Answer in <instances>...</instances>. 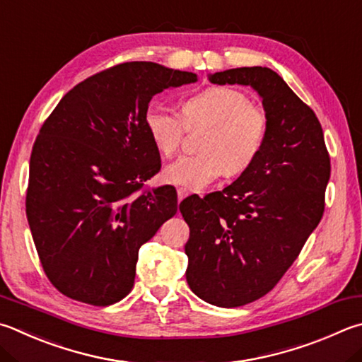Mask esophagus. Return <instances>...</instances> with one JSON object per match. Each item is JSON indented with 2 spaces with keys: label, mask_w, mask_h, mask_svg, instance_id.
I'll return each mask as SVG.
<instances>
[{
  "label": "esophagus",
  "mask_w": 362,
  "mask_h": 362,
  "mask_svg": "<svg viewBox=\"0 0 362 362\" xmlns=\"http://www.w3.org/2000/svg\"><path fill=\"white\" fill-rule=\"evenodd\" d=\"M177 196H179V202H180L182 199H185L188 196V189L187 188H179V189H177Z\"/></svg>",
  "instance_id": "obj_1"
}]
</instances>
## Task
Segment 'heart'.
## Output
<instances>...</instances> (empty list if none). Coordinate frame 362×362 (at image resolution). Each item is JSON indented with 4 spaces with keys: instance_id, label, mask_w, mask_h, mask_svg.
Segmentation results:
<instances>
[{
    "instance_id": "b5f03b06",
    "label": "heart",
    "mask_w": 362,
    "mask_h": 362,
    "mask_svg": "<svg viewBox=\"0 0 362 362\" xmlns=\"http://www.w3.org/2000/svg\"><path fill=\"white\" fill-rule=\"evenodd\" d=\"M187 124H209L202 152L182 155L163 169L164 180L187 189H201L225 173H244L258 158L267 136L264 110L231 87H210L189 96L182 114L160 104H152L146 112L150 139L166 156L179 150Z\"/></svg>"
}]
</instances>
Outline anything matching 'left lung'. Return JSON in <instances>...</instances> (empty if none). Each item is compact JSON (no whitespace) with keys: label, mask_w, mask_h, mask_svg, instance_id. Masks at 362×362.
Instances as JSON below:
<instances>
[{"label":"left lung","mask_w":362,"mask_h":362,"mask_svg":"<svg viewBox=\"0 0 362 362\" xmlns=\"http://www.w3.org/2000/svg\"><path fill=\"white\" fill-rule=\"evenodd\" d=\"M216 85H248L262 100L267 136L238 180L206 198L188 196L187 281L212 305L262 298L298 258L325 212L331 161L321 124L277 72L235 68L209 74Z\"/></svg>","instance_id":"1"}]
</instances>
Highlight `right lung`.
I'll list each match as a JSON object with an SVG mask.
<instances>
[{
	"label": "right lung",
	"instance_id": "add662e5",
	"mask_svg": "<svg viewBox=\"0 0 362 362\" xmlns=\"http://www.w3.org/2000/svg\"><path fill=\"white\" fill-rule=\"evenodd\" d=\"M196 81L158 63H122L76 85L44 122L26 218L44 272L64 296L110 305L131 291L141 245L180 209L174 187L141 192L161 169L148 103Z\"/></svg>",
	"mask_w": 362,
	"mask_h": 362
}]
</instances>
